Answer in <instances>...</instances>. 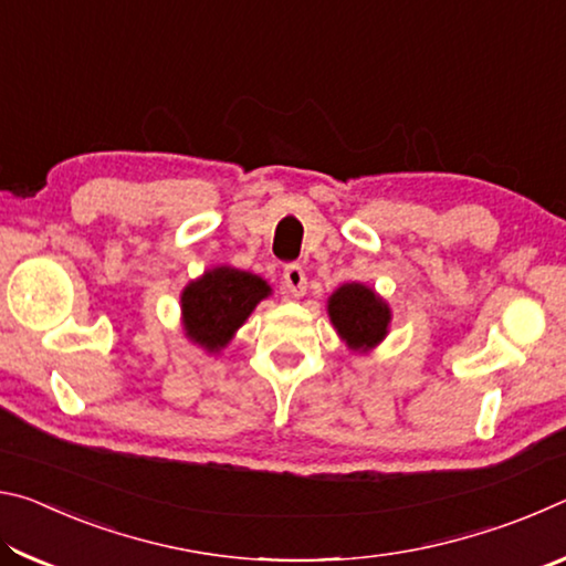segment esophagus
<instances>
[{
  "mask_svg": "<svg viewBox=\"0 0 566 566\" xmlns=\"http://www.w3.org/2000/svg\"><path fill=\"white\" fill-rule=\"evenodd\" d=\"M282 282L292 296H302L306 292V274L300 264H286L282 272Z\"/></svg>",
  "mask_w": 566,
  "mask_h": 566,
  "instance_id": "34e87169",
  "label": "esophagus"
}]
</instances>
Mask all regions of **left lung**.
Here are the masks:
<instances>
[{"mask_svg": "<svg viewBox=\"0 0 566 566\" xmlns=\"http://www.w3.org/2000/svg\"><path fill=\"white\" fill-rule=\"evenodd\" d=\"M329 317L352 349H369L385 339L389 306L364 284H344L329 296Z\"/></svg>", "mask_w": 566, "mask_h": 566, "instance_id": "left-lung-1", "label": "left lung"}]
</instances>
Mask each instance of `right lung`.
<instances>
[{
  "instance_id": "add662e5",
  "label": "right lung",
  "mask_w": 566,
  "mask_h": 566,
  "mask_svg": "<svg viewBox=\"0 0 566 566\" xmlns=\"http://www.w3.org/2000/svg\"><path fill=\"white\" fill-rule=\"evenodd\" d=\"M270 294V286L256 274L232 266H217L181 294L187 334L209 352L232 339L252 310Z\"/></svg>"
}]
</instances>
